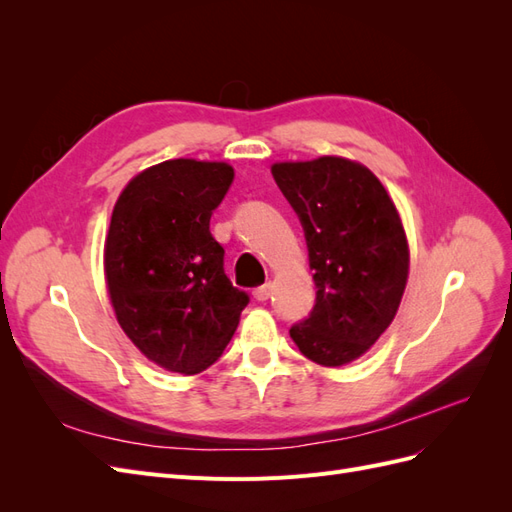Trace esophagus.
I'll list each match as a JSON object with an SVG mask.
<instances>
[{
	"mask_svg": "<svg viewBox=\"0 0 512 512\" xmlns=\"http://www.w3.org/2000/svg\"><path fill=\"white\" fill-rule=\"evenodd\" d=\"M252 294H254L256 301H267L271 297V284L267 282V284H262V286H256Z\"/></svg>",
	"mask_w": 512,
	"mask_h": 512,
	"instance_id": "obj_1",
	"label": "esophagus"
}]
</instances>
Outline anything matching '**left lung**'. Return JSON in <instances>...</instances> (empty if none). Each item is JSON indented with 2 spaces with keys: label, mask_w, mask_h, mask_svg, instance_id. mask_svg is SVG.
I'll list each match as a JSON object with an SVG mask.
<instances>
[{
  "label": "left lung",
  "mask_w": 512,
  "mask_h": 512,
  "mask_svg": "<svg viewBox=\"0 0 512 512\" xmlns=\"http://www.w3.org/2000/svg\"><path fill=\"white\" fill-rule=\"evenodd\" d=\"M305 232L316 303L292 324L299 350L324 367L359 359L386 331L408 280V241L393 200L365 166L324 156L271 166Z\"/></svg>",
  "instance_id": "left-lung-1"
}]
</instances>
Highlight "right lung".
Instances as JSON below:
<instances>
[{
  "instance_id": "right-lung-1",
  "label": "right lung",
  "mask_w": 512,
  "mask_h": 512,
  "mask_svg": "<svg viewBox=\"0 0 512 512\" xmlns=\"http://www.w3.org/2000/svg\"><path fill=\"white\" fill-rule=\"evenodd\" d=\"M232 179L224 162L168 160L136 175L113 209L104 247L111 303L134 346L168 371L198 374L218 361L250 303L209 230Z\"/></svg>"
}]
</instances>
